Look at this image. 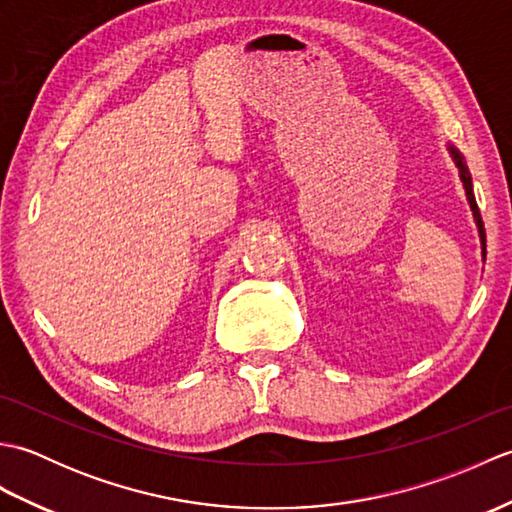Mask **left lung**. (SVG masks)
<instances>
[{"instance_id": "obj_1", "label": "left lung", "mask_w": 512, "mask_h": 512, "mask_svg": "<svg viewBox=\"0 0 512 512\" xmlns=\"http://www.w3.org/2000/svg\"><path fill=\"white\" fill-rule=\"evenodd\" d=\"M451 154H453V160L455 165L460 167V176H462V182H464V189H466V198H469L471 202V209H473V215H475V222H477V228H480V237H482V244H484V253H486V233H484V222H482V215H480V209H477V202H475V195H473V184H471V176H469V169H466L464 165V158L458 154L451 147Z\"/></svg>"}]
</instances>
